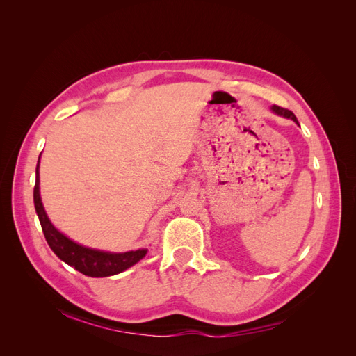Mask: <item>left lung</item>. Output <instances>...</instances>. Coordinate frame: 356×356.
I'll return each mask as SVG.
<instances>
[{"mask_svg": "<svg viewBox=\"0 0 356 356\" xmlns=\"http://www.w3.org/2000/svg\"><path fill=\"white\" fill-rule=\"evenodd\" d=\"M270 110H272V113H275L276 115H281V117L289 118V120H293V122H296V123L298 124V122H297V117H296L293 113H291L289 110L281 108V106H277V105H272V106H270Z\"/></svg>", "mask_w": 356, "mask_h": 356, "instance_id": "left-lung-1", "label": "left lung"}]
</instances>
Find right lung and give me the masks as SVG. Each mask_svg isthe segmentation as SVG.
<instances>
[{"mask_svg": "<svg viewBox=\"0 0 356 356\" xmlns=\"http://www.w3.org/2000/svg\"><path fill=\"white\" fill-rule=\"evenodd\" d=\"M40 157L35 169L34 204L42 233H44V238L50 246V250L55 252L63 263H67L68 266L74 267L75 270H79L80 273L90 277L114 276L127 270L129 267H132L139 260H143L145 254L148 252L145 248L127 252L101 251L74 242L68 236L58 230L49 220L40 196Z\"/></svg>", "mask_w": 356, "mask_h": 356, "instance_id": "obj_1", "label": "right lung"}]
</instances>
